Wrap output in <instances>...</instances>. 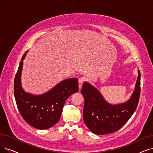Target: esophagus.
Listing matches in <instances>:
<instances>
[{
	"label": "esophagus",
	"mask_w": 153,
	"mask_h": 153,
	"mask_svg": "<svg viewBox=\"0 0 153 153\" xmlns=\"http://www.w3.org/2000/svg\"><path fill=\"white\" fill-rule=\"evenodd\" d=\"M79 90H81V88H82V84L85 81V78L84 77H80L79 78Z\"/></svg>",
	"instance_id": "1"
}]
</instances>
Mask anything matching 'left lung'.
<instances>
[{
	"label": "left lung",
	"instance_id": "left-lung-1",
	"mask_svg": "<svg viewBox=\"0 0 153 153\" xmlns=\"http://www.w3.org/2000/svg\"><path fill=\"white\" fill-rule=\"evenodd\" d=\"M140 93L139 71L133 94L128 102L118 105L109 104L95 88L88 82H84L81 94L84 97L83 119L85 124L93 133L98 135L118 131L128 121L136 111Z\"/></svg>",
	"mask_w": 153,
	"mask_h": 153
}]
</instances>
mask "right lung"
Instances as JSON below:
<instances>
[{
	"label": "right lung",
	"instance_id": "add662e5",
	"mask_svg": "<svg viewBox=\"0 0 153 153\" xmlns=\"http://www.w3.org/2000/svg\"><path fill=\"white\" fill-rule=\"evenodd\" d=\"M27 52L22 57L14 79V91L16 104L21 116L29 124L39 129H48L59 121L67 99L78 91V79H65L41 96L25 92L21 86V76L23 60Z\"/></svg>",
	"mask_w": 153,
	"mask_h": 153
}]
</instances>
